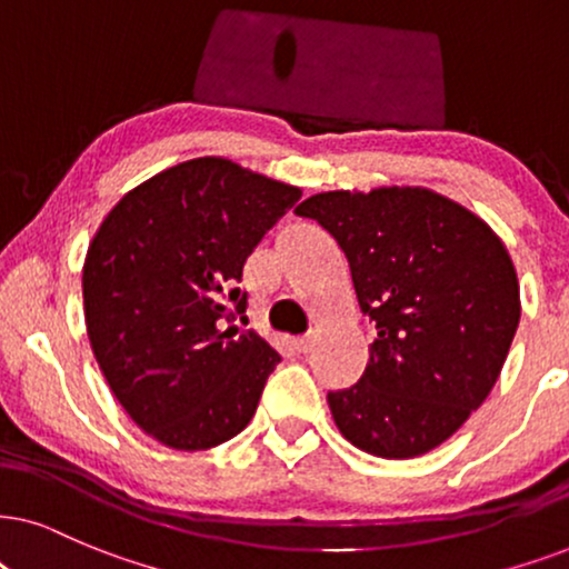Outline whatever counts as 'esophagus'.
<instances>
[{
  "mask_svg": "<svg viewBox=\"0 0 569 569\" xmlns=\"http://www.w3.org/2000/svg\"><path fill=\"white\" fill-rule=\"evenodd\" d=\"M293 349L299 351V355H307L309 349H312V338L305 336V338H293Z\"/></svg>",
  "mask_w": 569,
  "mask_h": 569,
  "instance_id": "34e87169",
  "label": "esophagus"
}]
</instances>
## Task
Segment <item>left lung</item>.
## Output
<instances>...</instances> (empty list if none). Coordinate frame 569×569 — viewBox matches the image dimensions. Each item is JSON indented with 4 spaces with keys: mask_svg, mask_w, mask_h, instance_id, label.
<instances>
[{
    "mask_svg": "<svg viewBox=\"0 0 569 569\" xmlns=\"http://www.w3.org/2000/svg\"><path fill=\"white\" fill-rule=\"evenodd\" d=\"M297 214L338 241L378 328L359 383L328 393L336 428L372 457L428 455L488 399L512 347L522 307L505 241L426 186L322 191Z\"/></svg>",
    "mask_w": 569,
    "mask_h": 569,
    "instance_id": "8db88e82",
    "label": "left lung"
}]
</instances>
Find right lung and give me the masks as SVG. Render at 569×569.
Instances as JSON below:
<instances>
[{"label":"right lung","instance_id":"obj_1","mask_svg":"<svg viewBox=\"0 0 569 569\" xmlns=\"http://www.w3.org/2000/svg\"><path fill=\"white\" fill-rule=\"evenodd\" d=\"M299 186L226 157H193L126 193L83 262L86 333L128 417L154 441L204 451L241 433L280 362L257 333L222 328L247 309V257Z\"/></svg>","mask_w":569,"mask_h":569}]
</instances>
